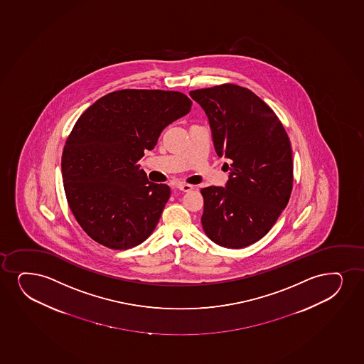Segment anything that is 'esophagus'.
Here are the masks:
<instances>
[{"label":"esophagus","instance_id":"esophagus-1","mask_svg":"<svg viewBox=\"0 0 364 364\" xmlns=\"http://www.w3.org/2000/svg\"><path fill=\"white\" fill-rule=\"evenodd\" d=\"M176 188L180 190V191H183V193H188V191H191V190H193V185L183 184V183H181V184L176 185Z\"/></svg>","mask_w":364,"mask_h":364}]
</instances>
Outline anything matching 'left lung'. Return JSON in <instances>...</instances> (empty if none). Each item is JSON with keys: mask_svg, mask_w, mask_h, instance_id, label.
Instances as JSON below:
<instances>
[{"mask_svg": "<svg viewBox=\"0 0 364 364\" xmlns=\"http://www.w3.org/2000/svg\"><path fill=\"white\" fill-rule=\"evenodd\" d=\"M190 95L206 112L215 152L230 162L225 188L201 190L202 227L220 247H247L269 233L291 198L287 132L274 110L240 85L225 83Z\"/></svg>", "mask_w": 364, "mask_h": 364, "instance_id": "1", "label": "left lung"}]
</instances>
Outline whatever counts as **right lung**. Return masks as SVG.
<instances>
[{
    "label": "right lung",
    "instance_id": "right-lung-1",
    "mask_svg": "<svg viewBox=\"0 0 364 364\" xmlns=\"http://www.w3.org/2000/svg\"><path fill=\"white\" fill-rule=\"evenodd\" d=\"M191 104L176 90H117L77 120L61 158L63 188L78 225L95 242L126 250L152 234L171 188L151 183L139 162Z\"/></svg>",
    "mask_w": 364,
    "mask_h": 364
}]
</instances>
